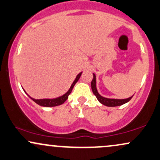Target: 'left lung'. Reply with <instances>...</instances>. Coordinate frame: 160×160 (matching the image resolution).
Listing matches in <instances>:
<instances>
[{"label": "left lung", "instance_id": "left-lung-1", "mask_svg": "<svg viewBox=\"0 0 160 160\" xmlns=\"http://www.w3.org/2000/svg\"><path fill=\"white\" fill-rule=\"evenodd\" d=\"M91 86H92V90L93 94L96 96L97 99L98 100L100 103L102 104L107 106V107H118V106H121L124 104V103H128V101H130V99L132 98V96L126 99H113V98H104L103 96H101L98 93L97 90V87H96V76L95 74H93V79H92V82H91Z\"/></svg>", "mask_w": 160, "mask_h": 160}]
</instances>
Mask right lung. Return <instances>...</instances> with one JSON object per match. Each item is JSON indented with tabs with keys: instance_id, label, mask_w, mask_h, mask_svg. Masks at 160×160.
Segmentation results:
<instances>
[{
	"instance_id": "obj_1",
	"label": "right lung",
	"mask_w": 160,
	"mask_h": 160,
	"mask_svg": "<svg viewBox=\"0 0 160 160\" xmlns=\"http://www.w3.org/2000/svg\"><path fill=\"white\" fill-rule=\"evenodd\" d=\"M81 74H82V72H80V74H78V76H77L76 78H75L74 81L73 82V83L72 84V86H71L70 88H69V90L66 92V93L64 94L63 95L60 96V97L57 98H53V99H48V98L34 99V98H32L30 97V96H29L28 94H27V95H28L29 97H30V98L32 100V101L35 102V103H36L37 104L40 105V106H42V107H56V106L61 105V104H62V103H64V102L66 101L67 99H68V95L71 94V92H72L73 88H74V86L75 84H76V82L78 81V80L80 79V76H81ZM25 93H26V92H25Z\"/></svg>"
}]
</instances>
